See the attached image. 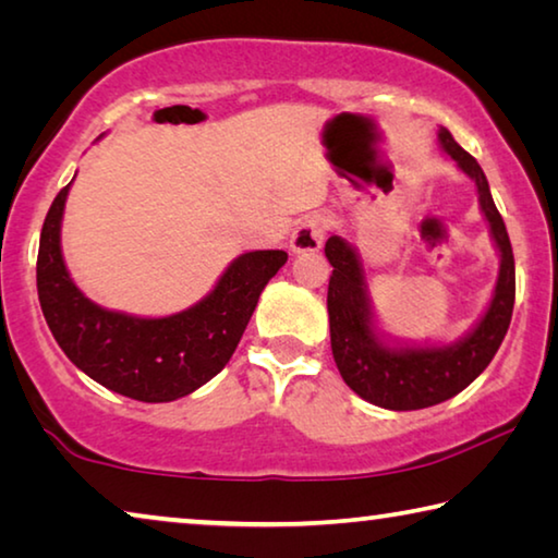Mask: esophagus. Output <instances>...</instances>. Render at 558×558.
I'll return each mask as SVG.
<instances>
[{
    "label": "esophagus",
    "mask_w": 558,
    "mask_h": 558,
    "mask_svg": "<svg viewBox=\"0 0 558 558\" xmlns=\"http://www.w3.org/2000/svg\"><path fill=\"white\" fill-rule=\"evenodd\" d=\"M327 229H329V221L325 219V216H319V214L305 216V219L300 221V226H298L295 233H292V239H290L292 251H295V253L317 251L319 245H323V241H325Z\"/></svg>",
    "instance_id": "34e87169"
}]
</instances>
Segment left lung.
I'll return each mask as SVG.
<instances>
[{"label":"left lung","instance_id":"8db88e82","mask_svg":"<svg viewBox=\"0 0 558 558\" xmlns=\"http://www.w3.org/2000/svg\"><path fill=\"white\" fill-rule=\"evenodd\" d=\"M446 155L477 186L480 209L499 251V276L487 313L462 339L442 347H391L386 344L366 298L362 263L342 235H329L325 256L332 266L327 288L329 339L337 369L344 384L364 401L389 411H418L452 399L477 379L493 362L507 335L514 307V256L512 243L499 216L487 177L477 159L468 155L446 128L438 130Z\"/></svg>","mask_w":558,"mask_h":558}]
</instances>
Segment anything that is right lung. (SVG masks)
<instances>
[{
    "label": "right lung",
    "mask_w": 558,
    "mask_h": 558,
    "mask_svg": "<svg viewBox=\"0 0 558 558\" xmlns=\"http://www.w3.org/2000/svg\"><path fill=\"white\" fill-rule=\"evenodd\" d=\"M65 184L46 214L36 288L51 335L65 356L106 389L145 403H167L214 379L239 347L268 280L286 266V251H251L235 258L196 305L169 317L106 310L75 288L61 253Z\"/></svg>",
    "instance_id": "add662e5"
}]
</instances>
